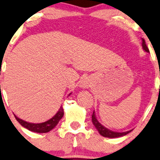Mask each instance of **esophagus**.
Here are the masks:
<instances>
[{
    "instance_id": "1",
    "label": "esophagus",
    "mask_w": 160,
    "mask_h": 160,
    "mask_svg": "<svg viewBox=\"0 0 160 160\" xmlns=\"http://www.w3.org/2000/svg\"><path fill=\"white\" fill-rule=\"evenodd\" d=\"M80 86L83 88H88L90 87V80L87 77H84L80 81Z\"/></svg>"
}]
</instances>
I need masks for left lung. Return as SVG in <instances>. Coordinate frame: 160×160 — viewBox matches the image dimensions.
Returning a JSON list of instances; mask_svg holds the SVG:
<instances>
[{
  "label": "left lung",
  "instance_id": "left-lung-1",
  "mask_svg": "<svg viewBox=\"0 0 160 160\" xmlns=\"http://www.w3.org/2000/svg\"><path fill=\"white\" fill-rule=\"evenodd\" d=\"M142 47L143 48V50H145L146 52L147 53H149V48H147V44H146L145 40L142 39ZM92 122H93V124L94 125V127L97 128L98 132H100V134L102 137H108V138H117V137H123V136L127 135L128 134L129 132H130L132 130H129L127 131V132H113V131H111L110 129H108L106 127H104L103 126L101 125V124L99 122V121L97 120V117H96L95 112H93V115H92Z\"/></svg>",
  "mask_w": 160,
  "mask_h": 160
}]
</instances>
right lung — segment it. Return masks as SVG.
<instances>
[{
  "label": "right lung",
  "instance_id": "obj_1",
  "mask_svg": "<svg viewBox=\"0 0 160 160\" xmlns=\"http://www.w3.org/2000/svg\"><path fill=\"white\" fill-rule=\"evenodd\" d=\"M63 107H60V110L57 112L56 115L49 120L46 121V122H41V123H31V122H26V121L19 119L14 116L16 120L19 122V123L23 127L28 129V130H31L32 132H39V133H44V132H50L51 129H53L58 125L59 121L61 120L62 117H63Z\"/></svg>",
  "mask_w": 160,
  "mask_h": 160
}]
</instances>
